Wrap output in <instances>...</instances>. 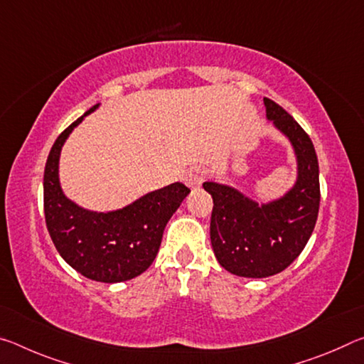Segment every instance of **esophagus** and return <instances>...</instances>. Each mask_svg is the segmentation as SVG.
Instances as JSON below:
<instances>
[{
  "mask_svg": "<svg viewBox=\"0 0 364 364\" xmlns=\"http://www.w3.org/2000/svg\"><path fill=\"white\" fill-rule=\"evenodd\" d=\"M205 180V170L202 167H191L186 175H184V183L188 184L189 188H199Z\"/></svg>",
  "mask_w": 364,
  "mask_h": 364,
  "instance_id": "esophagus-1",
  "label": "esophagus"
}]
</instances>
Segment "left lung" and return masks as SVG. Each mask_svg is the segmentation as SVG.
Instances as JSON below:
<instances>
[{"mask_svg": "<svg viewBox=\"0 0 364 364\" xmlns=\"http://www.w3.org/2000/svg\"><path fill=\"white\" fill-rule=\"evenodd\" d=\"M268 120L297 156V181L281 199L258 205L231 186L205 181L213 199L210 241L218 263L242 278H268L286 269L310 239L319 210V167L311 139L279 104L264 97Z\"/></svg>", "mask_w": 364, "mask_h": 364, "instance_id": "obj_1", "label": "left lung"}]
</instances>
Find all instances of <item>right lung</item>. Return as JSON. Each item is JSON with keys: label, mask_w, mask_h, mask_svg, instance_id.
Returning <instances> with one entry per match:
<instances>
[{"label": "right lung", "mask_w": 364, "mask_h": 364, "mask_svg": "<svg viewBox=\"0 0 364 364\" xmlns=\"http://www.w3.org/2000/svg\"><path fill=\"white\" fill-rule=\"evenodd\" d=\"M91 107L67 127L53 144L43 176L45 218L60 257L85 278L122 282L139 276L156 258L164 230L189 188L183 183L139 197L120 210L90 212L67 199L59 184V156L65 139Z\"/></svg>", "instance_id": "add662e5"}]
</instances>
